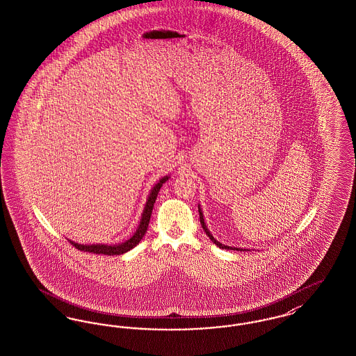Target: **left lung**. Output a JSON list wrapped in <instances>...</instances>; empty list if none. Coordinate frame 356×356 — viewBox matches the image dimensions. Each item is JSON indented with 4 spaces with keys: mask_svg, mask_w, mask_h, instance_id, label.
Instances as JSON below:
<instances>
[{
    "mask_svg": "<svg viewBox=\"0 0 356 356\" xmlns=\"http://www.w3.org/2000/svg\"><path fill=\"white\" fill-rule=\"evenodd\" d=\"M199 207V216H200V223H202V227H203V230L204 232L207 234V236H209V239L218 246V248H220V249H227V250H236V251H246V249H241V248H234V246H227V245H222L220 242H218L213 236H212V234L209 232V229H207V226H206V223H204V216H203V212H202V209H200V204L197 206ZM249 251V249H248Z\"/></svg>",
    "mask_w": 356,
    "mask_h": 356,
    "instance_id": "obj_1",
    "label": "left lung"
}]
</instances>
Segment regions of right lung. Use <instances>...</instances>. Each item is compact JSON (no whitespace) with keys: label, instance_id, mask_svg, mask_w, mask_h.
<instances>
[{"label":"right lung","instance_id":"obj_1","mask_svg":"<svg viewBox=\"0 0 356 356\" xmlns=\"http://www.w3.org/2000/svg\"><path fill=\"white\" fill-rule=\"evenodd\" d=\"M168 179H169V176H164L163 179H160L154 184V187L152 188V191H150V193L147 196L145 209H144L143 215H141L140 225H138L136 232L127 241L122 242V243H118V245H102V243H98V245H81V243H75V242L70 241L72 243V246H75L78 250L88 251V252H94V254H105V255H121V254H125L127 251L131 250L133 248H136L140 243V241L144 238L145 232H147L149 220H150V215H152V209H153L154 202L157 199L159 191L163 187V184L167 181Z\"/></svg>","mask_w":356,"mask_h":356}]
</instances>
